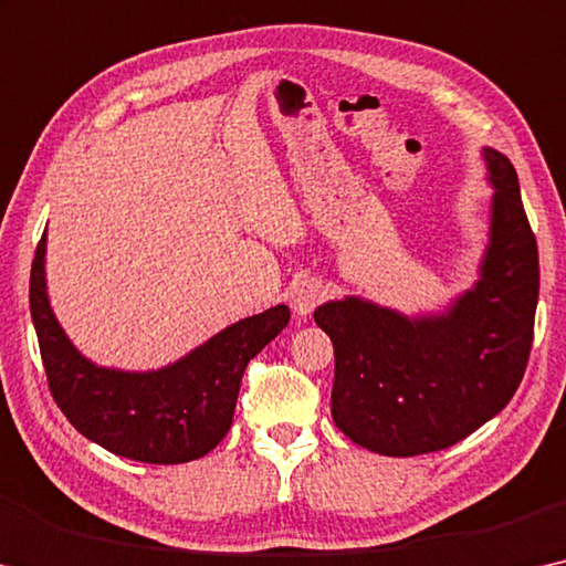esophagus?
<instances>
[{"label": "esophagus", "instance_id": "34e87169", "mask_svg": "<svg viewBox=\"0 0 566 566\" xmlns=\"http://www.w3.org/2000/svg\"><path fill=\"white\" fill-rule=\"evenodd\" d=\"M324 283L316 281V277H306V281H301L295 289L291 291V308L298 318H308L313 308L318 306L321 301H324Z\"/></svg>", "mask_w": 566, "mask_h": 566}]
</instances>
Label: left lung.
Listing matches in <instances>:
<instances>
[{
    "label": "left lung",
    "instance_id": "8db88e82",
    "mask_svg": "<svg viewBox=\"0 0 566 566\" xmlns=\"http://www.w3.org/2000/svg\"><path fill=\"white\" fill-rule=\"evenodd\" d=\"M493 195L471 289L438 311L402 313L361 295L313 311L332 336V415L356 446L389 458L434 453L499 415L534 338L538 253L514 164L483 146Z\"/></svg>",
    "mask_w": 566,
    "mask_h": 566
}]
</instances>
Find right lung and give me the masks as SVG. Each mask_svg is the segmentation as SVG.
<instances>
[{"label": "right lung", "mask_w": 566, "mask_h": 566, "mask_svg": "<svg viewBox=\"0 0 566 566\" xmlns=\"http://www.w3.org/2000/svg\"><path fill=\"white\" fill-rule=\"evenodd\" d=\"M45 255L48 232L32 260L30 313L50 392L73 428L138 463H189L217 448L232 424L242 371L289 326V306L234 321L167 367H101L71 342L50 306Z\"/></svg>", "instance_id": "1"}]
</instances>
